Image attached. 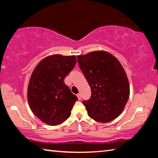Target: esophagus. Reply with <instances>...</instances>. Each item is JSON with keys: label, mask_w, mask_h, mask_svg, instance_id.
<instances>
[{"label": "esophagus", "mask_w": 158, "mask_h": 158, "mask_svg": "<svg viewBox=\"0 0 158 158\" xmlns=\"http://www.w3.org/2000/svg\"><path fill=\"white\" fill-rule=\"evenodd\" d=\"M77 98H78L79 100H81V94H77Z\"/></svg>", "instance_id": "34e87169"}]
</instances>
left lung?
I'll return each instance as SVG.
<instances>
[{"label":"left lung","instance_id":"8db88e82","mask_svg":"<svg viewBox=\"0 0 158 158\" xmlns=\"http://www.w3.org/2000/svg\"><path fill=\"white\" fill-rule=\"evenodd\" d=\"M80 69L88 82L92 96L83 101L88 115L98 122L117 118L130 96L125 70L115 57L105 51H96L77 56Z\"/></svg>","mask_w":158,"mask_h":158}]
</instances>
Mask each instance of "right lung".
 <instances>
[{"mask_svg": "<svg viewBox=\"0 0 158 158\" xmlns=\"http://www.w3.org/2000/svg\"><path fill=\"white\" fill-rule=\"evenodd\" d=\"M76 62L75 56L52 55L43 59L33 70L28 88V104L35 115L48 125L65 122L78 100L64 81Z\"/></svg>", "mask_w": 158, "mask_h": 158, "instance_id": "obj_1", "label": "right lung"}]
</instances>
